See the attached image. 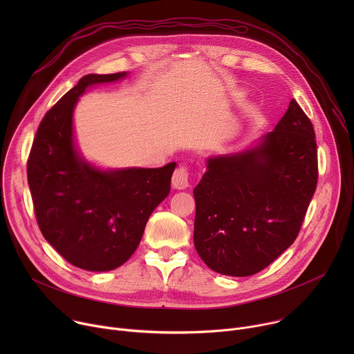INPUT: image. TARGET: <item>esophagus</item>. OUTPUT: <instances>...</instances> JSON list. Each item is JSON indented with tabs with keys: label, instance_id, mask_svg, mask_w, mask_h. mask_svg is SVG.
<instances>
[{
	"label": "esophagus",
	"instance_id": "34e87169",
	"mask_svg": "<svg viewBox=\"0 0 354 354\" xmlns=\"http://www.w3.org/2000/svg\"><path fill=\"white\" fill-rule=\"evenodd\" d=\"M172 186L178 190H183L189 186V171L185 167H179L172 176Z\"/></svg>",
	"mask_w": 354,
	"mask_h": 354
}]
</instances>
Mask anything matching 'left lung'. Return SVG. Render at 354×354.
<instances>
[{
    "label": "left lung",
    "mask_w": 354,
    "mask_h": 354,
    "mask_svg": "<svg viewBox=\"0 0 354 354\" xmlns=\"http://www.w3.org/2000/svg\"><path fill=\"white\" fill-rule=\"evenodd\" d=\"M317 180L314 126L291 99L255 147L207 160L193 190L198 257L227 276L263 270L295 241Z\"/></svg>",
    "instance_id": "left-lung-1"
}]
</instances>
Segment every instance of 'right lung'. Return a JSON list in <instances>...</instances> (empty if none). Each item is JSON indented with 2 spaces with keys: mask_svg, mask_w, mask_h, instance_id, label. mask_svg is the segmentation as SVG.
Wrapping results in <instances>:
<instances>
[{
  "mask_svg": "<svg viewBox=\"0 0 354 354\" xmlns=\"http://www.w3.org/2000/svg\"><path fill=\"white\" fill-rule=\"evenodd\" d=\"M127 73L88 74L40 122L28 160V183L44 239L89 272L122 266L137 249L154 209L169 194L176 167L99 169L74 141L73 113L88 86Z\"/></svg>",
  "mask_w": 354,
  "mask_h": 354,
  "instance_id": "add662e5",
  "label": "right lung"
}]
</instances>
